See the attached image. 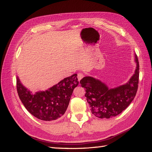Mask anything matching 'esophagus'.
Segmentation results:
<instances>
[{
	"mask_svg": "<svg viewBox=\"0 0 152 152\" xmlns=\"http://www.w3.org/2000/svg\"><path fill=\"white\" fill-rule=\"evenodd\" d=\"M83 77H84V74H83V73H79L77 74V78H78V80H79V81H80Z\"/></svg>",
	"mask_w": 152,
	"mask_h": 152,
	"instance_id": "esophagus-1",
	"label": "esophagus"
}]
</instances>
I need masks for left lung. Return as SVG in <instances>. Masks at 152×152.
Returning <instances> with one entry per match:
<instances>
[{
	"mask_svg": "<svg viewBox=\"0 0 152 152\" xmlns=\"http://www.w3.org/2000/svg\"><path fill=\"white\" fill-rule=\"evenodd\" d=\"M136 68L126 84L113 89L99 80L92 77H85L80 83L86 89L85 96L89 104L91 112L100 118L115 117L127 108L136 94L139 82L140 65L135 54Z\"/></svg>",
	"mask_w": 152,
	"mask_h": 152,
	"instance_id": "obj_1",
	"label": "left lung"
}]
</instances>
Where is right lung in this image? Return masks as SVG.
<instances>
[{"instance_id": "obj_1", "label": "right lung", "mask_w": 152, "mask_h": 152, "mask_svg": "<svg viewBox=\"0 0 152 152\" xmlns=\"http://www.w3.org/2000/svg\"><path fill=\"white\" fill-rule=\"evenodd\" d=\"M77 74L65 78L45 91L33 94L23 85L17 77V91L26 109L40 120L51 121L65 113L73 91L79 84Z\"/></svg>"}]
</instances>
